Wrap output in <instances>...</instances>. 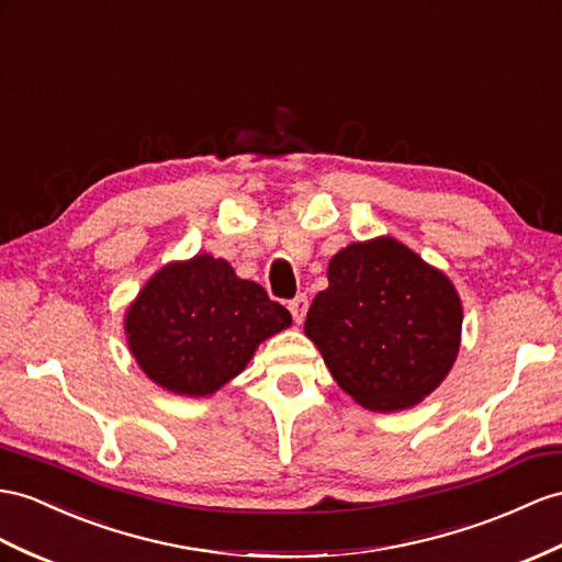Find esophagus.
<instances>
[{"label": "esophagus", "instance_id": "1", "mask_svg": "<svg viewBox=\"0 0 562 562\" xmlns=\"http://www.w3.org/2000/svg\"><path fill=\"white\" fill-rule=\"evenodd\" d=\"M286 306H290V311H292V318H294L296 323H301V321L306 318V311H308V296H306V294H296V296H294Z\"/></svg>", "mask_w": 562, "mask_h": 562}]
</instances>
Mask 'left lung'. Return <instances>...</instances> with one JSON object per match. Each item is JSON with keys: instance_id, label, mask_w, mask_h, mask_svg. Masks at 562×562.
<instances>
[{"instance_id": "obj_1", "label": "left lung", "mask_w": 562, "mask_h": 562, "mask_svg": "<svg viewBox=\"0 0 562 562\" xmlns=\"http://www.w3.org/2000/svg\"><path fill=\"white\" fill-rule=\"evenodd\" d=\"M306 335L344 392L370 411L415 406L449 375L463 308L443 272L392 237L341 249Z\"/></svg>"}]
</instances>
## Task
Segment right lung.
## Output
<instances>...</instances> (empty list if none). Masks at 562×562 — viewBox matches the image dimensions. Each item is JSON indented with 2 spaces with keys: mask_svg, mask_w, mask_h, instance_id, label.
I'll return each instance as SVG.
<instances>
[{
  "mask_svg": "<svg viewBox=\"0 0 562 562\" xmlns=\"http://www.w3.org/2000/svg\"><path fill=\"white\" fill-rule=\"evenodd\" d=\"M292 323L261 284L209 254L170 263L127 311L133 356L164 390L206 396L244 370L256 347Z\"/></svg>",
  "mask_w": 562,
  "mask_h": 562,
  "instance_id": "add662e5",
  "label": "right lung"
}]
</instances>
